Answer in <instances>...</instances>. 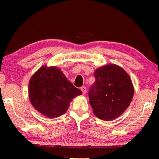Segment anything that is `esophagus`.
Masks as SVG:
<instances>
[{
    "mask_svg": "<svg viewBox=\"0 0 159 159\" xmlns=\"http://www.w3.org/2000/svg\"><path fill=\"white\" fill-rule=\"evenodd\" d=\"M81 91H82V92H83V94H84V95H85V94L86 93V92H87V88L85 87H81Z\"/></svg>",
    "mask_w": 159,
    "mask_h": 159,
    "instance_id": "esophagus-1",
    "label": "esophagus"
}]
</instances>
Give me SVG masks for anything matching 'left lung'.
Masks as SVG:
<instances>
[{
  "mask_svg": "<svg viewBox=\"0 0 159 159\" xmlns=\"http://www.w3.org/2000/svg\"><path fill=\"white\" fill-rule=\"evenodd\" d=\"M96 81L89 92L94 115L110 121L120 117L130 105L134 87L128 74L116 64H108L95 70Z\"/></svg>",
  "mask_w": 159,
  "mask_h": 159,
  "instance_id": "1",
  "label": "left lung"
}]
</instances>
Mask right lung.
Wrapping results in <instances>:
<instances>
[{
  "instance_id": "obj_1",
  "label": "right lung",
  "mask_w": 159,
  "mask_h": 159,
  "mask_svg": "<svg viewBox=\"0 0 159 159\" xmlns=\"http://www.w3.org/2000/svg\"><path fill=\"white\" fill-rule=\"evenodd\" d=\"M81 94V91L55 66L41 67L29 80V97L31 104L48 118L66 113L72 99Z\"/></svg>"
}]
</instances>
